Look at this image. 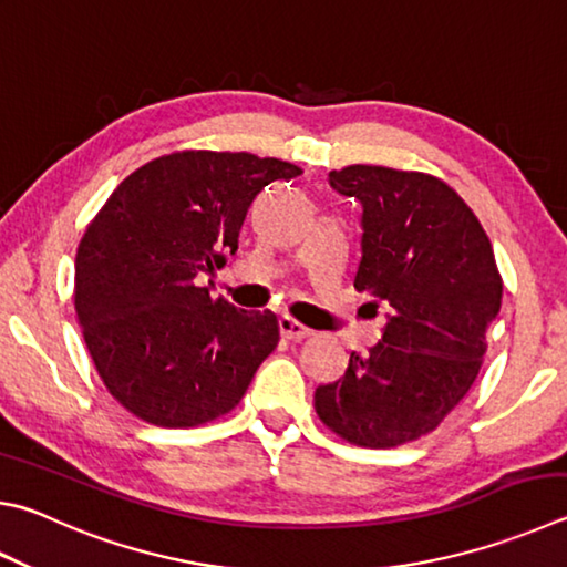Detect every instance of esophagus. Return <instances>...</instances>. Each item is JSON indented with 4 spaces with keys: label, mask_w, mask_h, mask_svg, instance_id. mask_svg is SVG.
Wrapping results in <instances>:
<instances>
[{
    "label": "esophagus",
    "mask_w": 567,
    "mask_h": 567,
    "mask_svg": "<svg viewBox=\"0 0 567 567\" xmlns=\"http://www.w3.org/2000/svg\"><path fill=\"white\" fill-rule=\"evenodd\" d=\"M277 324H280V332L287 339H302V337H310L312 334L310 327H305L302 322H297V319L287 317V315H282L280 319H277Z\"/></svg>",
    "instance_id": "esophagus-1"
}]
</instances>
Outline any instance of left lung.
Segmentation results:
<instances>
[{
  "label": "left lung",
  "instance_id": "1",
  "mask_svg": "<svg viewBox=\"0 0 567 567\" xmlns=\"http://www.w3.org/2000/svg\"><path fill=\"white\" fill-rule=\"evenodd\" d=\"M337 193L362 205L354 287L382 305V339L352 352L342 379L315 391L324 424L349 444L391 449L434 431L476 382L503 282L486 230L444 181L347 166Z\"/></svg>",
  "mask_w": 567,
  "mask_h": 567
}]
</instances>
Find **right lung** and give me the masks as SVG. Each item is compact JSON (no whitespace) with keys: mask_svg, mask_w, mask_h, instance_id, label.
<instances>
[{"mask_svg":"<svg viewBox=\"0 0 567 567\" xmlns=\"http://www.w3.org/2000/svg\"><path fill=\"white\" fill-rule=\"evenodd\" d=\"M300 168L252 153L183 151L111 193L76 252L74 302L91 359L131 414L188 429L238 406L277 347V317L200 287L238 250L257 193Z\"/></svg>","mask_w":567,"mask_h":567,"instance_id":"1","label":"right lung"}]
</instances>
